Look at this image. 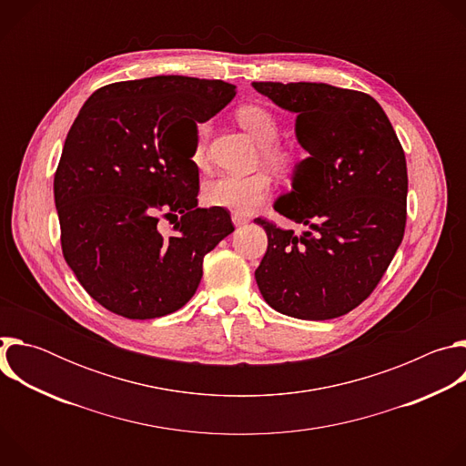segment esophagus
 Segmentation results:
<instances>
[{
  "instance_id": "34e87169",
  "label": "esophagus",
  "mask_w": 466,
  "mask_h": 466,
  "mask_svg": "<svg viewBox=\"0 0 466 466\" xmlns=\"http://www.w3.org/2000/svg\"><path fill=\"white\" fill-rule=\"evenodd\" d=\"M232 223H234L236 227H243V225H247V223H248V218L239 216V214H232Z\"/></svg>"
}]
</instances>
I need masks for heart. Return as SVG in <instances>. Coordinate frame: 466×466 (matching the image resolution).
I'll list each match as a JSON object with an SVG mask.
<instances>
[{
  "instance_id": "1",
  "label": "heart",
  "mask_w": 466,
  "mask_h": 466,
  "mask_svg": "<svg viewBox=\"0 0 466 466\" xmlns=\"http://www.w3.org/2000/svg\"><path fill=\"white\" fill-rule=\"evenodd\" d=\"M236 117L239 125L250 132L259 144V158L265 166L279 173H286L293 167L295 157L289 149L280 146V127L275 114L261 105H243L238 108ZM212 125L208 119H201L195 125V140L191 151V162L203 167L207 160V144ZM271 191V178L268 173L258 171L247 177L221 175L205 182L201 197L205 205L212 208H223L234 214H252L258 210Z\"/></svg>"
}]
</instances>
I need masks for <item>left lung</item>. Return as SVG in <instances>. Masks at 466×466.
Instances as JSON below:
<instances>
[{"instance_id": "left-lung-1", "label": "left lung", "mask_w": 466, "mask_h": 466, "mask_svg": "<svg viewBox=\"0 0 466 466\" xmlns=\"http://www.w3.org/2000/svg\"><path fill=\"white\" fill-rule=\"evenodd\" d=\"M295 112L308 157L275 210L309 227L302 236L268 219V252L254 273L277 311L326 320L360 306L378 286L406 228L408 167L396 132L374 97L324 83H252Z\"/></svg>"}]
</instances>
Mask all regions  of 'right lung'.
I'll return each instance as SVG.
<instances>
[{"instance_id":"add662e5","label":"right lung","mask_w":466,"mask_h":466,"mask_svg":"<svg viewBox=\"0 0 466 466\" xmlns=\"http://www.w3.org/2000/svg\"><path fill=\"white\" fill-rule=\"evenodd\" d=\"M234 96L219 79L158 76L103 86L79 110L55 173V207L66 263L108 311L144 320L180 309L205 254L234 232L227 210L197 207L191 162L195 125ZM160 215L174 223L169 237Z\"/></svg>"}]
</instances>
